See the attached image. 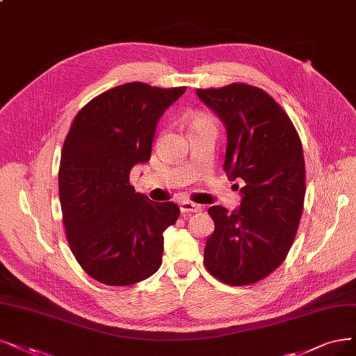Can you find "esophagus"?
Here are the masks:
<instances>
[{"instance_id": "obj_1", "label": "esophagus", "mask_w": 356, "mask_h": 356, "mask_svg": "<svg viewBox=\"0 0 356 356\" xmlns=\"http://www.w3.org/2000/svg\"><path fill=\"white\" fill-rule=\"evenodd\" d=\"M202 209L201 205L198 204H193V202H189V201H185L180 204V211L181 214H191V213H200Z\"/></svg>"}]
</instances>
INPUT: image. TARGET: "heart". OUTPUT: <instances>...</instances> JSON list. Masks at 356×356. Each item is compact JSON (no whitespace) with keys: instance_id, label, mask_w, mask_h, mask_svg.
Segmentation results:
<instances>
[{"instance_id":"b5f03b06","label":"heart","mask_w":356,"mask_h":356,"mask_svg":"<svg viewBox=\"0 0 356 356\" xmlns=\"http://www.w3.org/2000/svg\"><path fill=\"white\" fill-rule=\"evenodd\" d=\"M200 124H213V122L209 120V118L205 117V115H198V117L193 118L192 126H200Z\"/></svg>"}]
</instances>
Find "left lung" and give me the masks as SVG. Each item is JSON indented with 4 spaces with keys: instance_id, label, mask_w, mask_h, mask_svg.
Wrapping results in <instances>:
<instances>
[{
    "instance_id": "1",
    "label": "left lung",
    "mask_w": 356,
    "mask_h": 356,
    "mask_svg": "<svg viewBox=\"0 0 356 356\" xmlns=\"http://www.w3.org/2000/svg\"><path fill=\"white\" fill-rule=\"evenodd\" d=\"M196 94L226 124L225 170L245 181L238 211L208 209L216 229L204 264L222 283L254 284L277 270L295 241L307 191L300 138L264 89L232 83Z\"/></svg>"
}]
</instances>
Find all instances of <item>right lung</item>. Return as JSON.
Wrapping results in <instances>:
<instances>
[{
	"label": "right lung",
	"instance_id": "1",
	"mask_svg": "<svg viewBox=\"0 0 356 356\" xmlns=\"http://www.w3.org/2000/svg\"><path fill=\"white\" fill-rule=\"evenodd\" d=\"M185 90L124 83L90 99L72 122L58 168L63 225L76 261L99 283L129 286L161 266L163 233L180 209L135 192L129 176L151 158L158 120Z\"/></svg>",
	"mask_w": 356,
	"mask_h": 356
}]
</instances>
